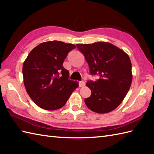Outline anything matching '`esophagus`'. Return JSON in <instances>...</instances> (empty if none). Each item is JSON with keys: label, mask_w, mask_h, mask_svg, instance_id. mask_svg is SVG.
I'll return each mask as SVG.
<instances>
[{"label": "esophagus", "mask_w": 154, "mask_h": 154, "mask_svg": "<svg viewBox=\"0 0 154 154\" xmlns=\"http://www.w3.org/2000/svg\"><path fill=\"white\" fill-rule=\"evenodd\" d=\"M79 87H84L85 85V83L84 82V81H80L79 83Z\"/></svg>", "instance_id": "34e87169"}]
</instances>
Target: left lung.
Segmentation results:
<instances>
[{
	"mask_svg": "<svg viewBox=\"0 0 154 154\" xmlns=\"http://www.w3.org/2000/svg\"><path fill=\"white\" fill-rule=\"evenodd\" d=\"M77 47L85 57L90 73L100 77L96 81L87 82L91 94L85 103L94 112H111L122 102L131 86L132 63L129 56L109 42L78 44Z\"/></svg>",
	"mask_w": 154,
	"mask_h": 154,
	"instance_id": "obj_1",
	"label": "left lung"
}]
</instances>
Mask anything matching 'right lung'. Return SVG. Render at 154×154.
Listing matches in <instances>:
<instances>
[{
	"instance_id": "add662e5",
	"label": "right lung",
	"mask_w": 154,
	"mask_h": 154,
	"mask_svg": "<svg viewBox=\"0 0 154 154\" xmlns=\"http://www.w3.org/2000/svg\"><path fill=\"white\" fill-rule=\"evenodd\" d=\"M76 48L60 41L43 42L35 47L24 62V84L31 99L42 109L54 110L67 103L79 87L69 79V71L63 63L69 52Z\"/></svg>"
}]
</instances>
